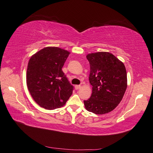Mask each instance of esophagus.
<instances>
[{"label":"esophagus","instance_id":"obj_1","mask_svg":"<svg viewBox=\"0 0 153 153\" xmlns=\"http://www.w3.org/2000/svg\"><path fill=\"white\" fill-rule=\"evenodd\" d=\"M80 88H81V85H77L75 86V89H80Z\"/></svg>","mask_w":153,"mask_h":153}]
</instances>
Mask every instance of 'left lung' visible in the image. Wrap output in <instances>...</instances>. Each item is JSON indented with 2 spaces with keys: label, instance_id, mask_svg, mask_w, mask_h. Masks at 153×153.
Masks as SVG:
<instances>
[{
  "label": "left lung",
  "instance_id": "left-lung-1",
  "mask_svg": "<svg viewBox=\"0 0 153 153\" xmlns=\"http://www.w3.org/2000/svg\"><path fill=\"white\" fill-rule=\"evenodd\" d=\"M90 64L89 82L92 85L90 98L84 100L87 110L96 114L112 111L119 105L127 88L124 64L114 55L98 52L87 55Z\"/></svg>",
  "mask_w": 153,
  "mask_h": 153
}]
</instances>
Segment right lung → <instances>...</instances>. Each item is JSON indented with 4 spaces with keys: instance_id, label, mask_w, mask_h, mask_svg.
<instances>
[{
    "instance_id": "right-lung-1",
    "label": "right lung",
    "mask_w": 153,
    "mask_h": 153,
    "mask_svg": "<svg viewBox=\"0 0 153 153\" xmlns=\"http://www.w3.org/2000/svg\"><path fill=\"white\" fill-rule=\"evenodd\" d=\"M70 52L47 47L34 54L29 60L26 82L33 100L42 108L54 110L66 104L74 87L62 70Z\"/></svg>"
}]
</instances>
